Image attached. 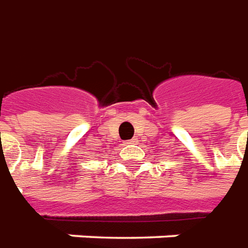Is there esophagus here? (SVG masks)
I'll list each match as a JSON object with an SVG mask.
<instances>
[{"mask_svg":"<svg viewBox=\"0 0 248 248\" xmlns=\"http://www.w3.org/2000/svg\"><path fill=\"white\" fill-rule=\"evenodd\" d=\"M135 143H136V139H131V140L125 141V144H135Z\"/></svg>","mask_w":248,"mask_h":248,"instance_id":"obj_1","label":"esophagus"}]
</instances>
